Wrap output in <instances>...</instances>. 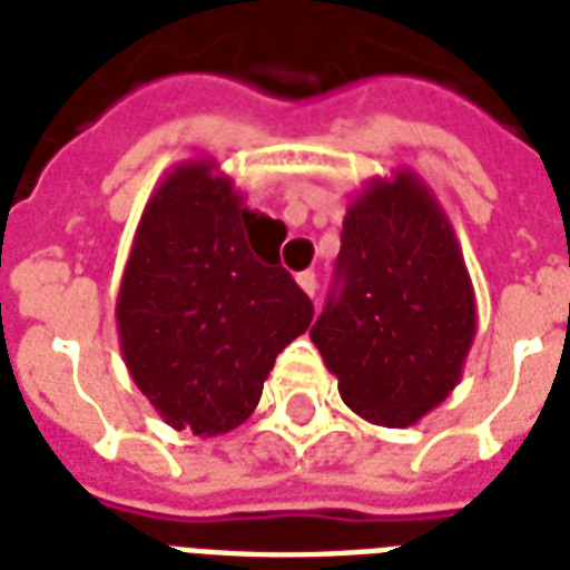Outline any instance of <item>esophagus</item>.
Returning a JSON list of instances; mask_svg holds the SVG:
<instances>
[{"mask_svg":"<svg viewBox=\"0 0 570 570\" xmlns=\"http://www.w3.org/2000/svg\"><path fill=\"white\" fill-rule=\"evenodd\" d=\"M295 281H298V286H302L304 293L311 295V298L316 295V275H313V272H302Z\"/></svg>","mask_w":570,"mask_h":570,"instance_id":"obj_1","label":"esophagus"}]
</instances>
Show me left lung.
<instances>
[{
  "label": "left lung",
  "instance_id": "1",
  "mask_svg": "<svg viewBox=\"0 0 570 570\" xmlns=\"http://www.w3.org/2000/svg\"><path fill=\"white\" fill-rule=\"evenodd\" d=\"M340 293L311 340L366 423L405 429L450 396L476 337L459 236L414 171L373 177L343 218Z\"/></svg>",
  "mask_w": 570,
  "mask_h": 570
}]
</instances>
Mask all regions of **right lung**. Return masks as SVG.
<instances>
[{
    "mask_svg": "<svg viewBox=\"0 0 570 570\" xmlns=\"http://www.w3.org/2000/svg\"><path fill=\"white\" fill-rule=\"evenodd\" d=\"M215 159H186L147 200L120 277V352L165 423L215 438L254 414L275 357L311 328L313 304L259 239Z\"/></svg>",
    "mask_w": 570,
    "mask_h": 570,
    "instance_id": "1",
    "label": "right lung"
}]
</instances>
